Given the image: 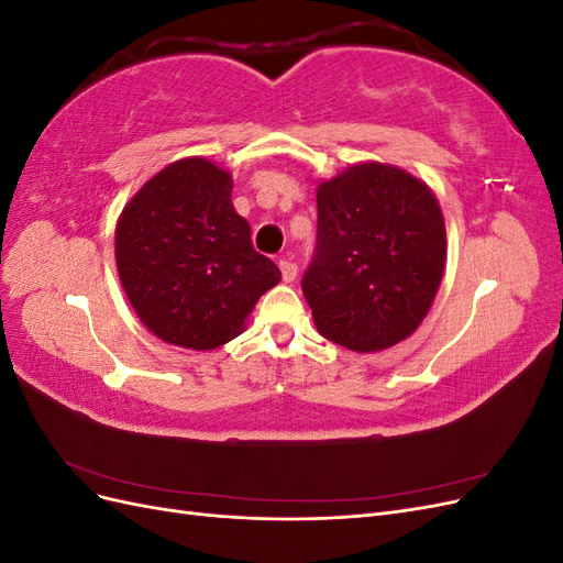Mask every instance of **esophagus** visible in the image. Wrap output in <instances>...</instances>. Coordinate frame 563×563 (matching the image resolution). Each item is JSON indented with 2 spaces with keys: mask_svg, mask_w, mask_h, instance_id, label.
Segmentation results:
<instances>
[{
  "mask_svg": "<svg viewBox=\"0 0 563 563\" xmlns=\"http://www.w3.org/2000/svg\"><path fill=\"white\" fill-rule=\"evenodd\" d=\"M279 269H282V279L286 284H291L298 277V265L291 261H279Z\"/></svg>",
  "mask_w": 563,
  "mask_h": 563,
  "instance_id": "1",
  "label": "esophagus"
}]
</instances>
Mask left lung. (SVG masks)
Returning <instances> with one entry per match:
<instances>
[{"instance_id":"1","label":"left lung","mask_w":563,"mask_h":563,"mask_svg":"<svg viewBox=\"0 0 563 563\" xmlns=\"http://www.w3.org/2000/svg\"><path fill=\"white\" fill-rule=\"evenodd\" d=\"M444 265V216L416 176L366 162L319 183L302 294L323 338L354 352L401 343L430 312Z\"/></svg>"}]
</instances>
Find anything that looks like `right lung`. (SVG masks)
<instances>
[{
    "mask_svg": "<svg viewBox=\"0 0 563 563\" xmlns=\"http://www.w3.org/2000/svg\"><path fill=\"white\" fill-rule=\"evenodd\" d=\"M114 258L147 331L187 350L240 335L282 279L232 207V176L203 157L168 164L133 195L117 220Z\"/></svg>",
    "mask_w": 563,
    "mask_h": 563,
    "instance_id": "add662e5",
    "label": "right lung"
}]
</instances>
